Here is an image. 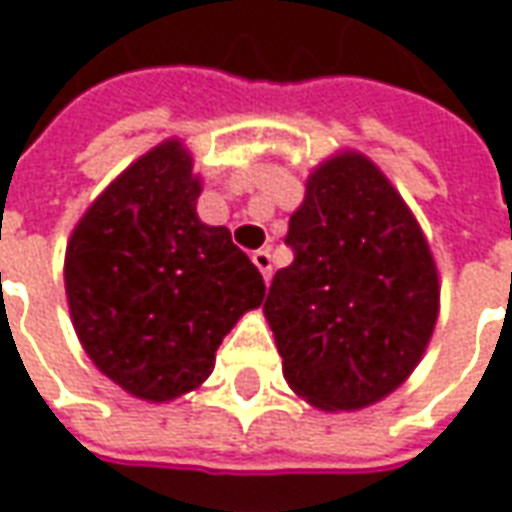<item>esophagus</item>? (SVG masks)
Segmentation results:
<instances>
[{"label": "esophagus", "instance_id": "esophagus-1", "mask_svg": "<svg viewBox=\"0 0 512 512\" xmlns=\"http://www.w3.org/2000/svg\"><path fill=\"white\" fill-rule=\"evenodd\" d=\"M252 263H255L257 268H260V274H263V279H271V271H274V268H271V252H268V249H257L255 255H252Z\"/></svg>", "mask_w": 512, "mask_h": 512}]
</instances>
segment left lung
<instances>
[{"label":"left lung","mask_w":512,"mask_h":512,"mask_svg":"<svg viewBox=\"0 0 512 512\" xmlns=\"http://www.w3.org/2000/svg\"><path fill=\"white\" fill-rule=\"evenodd\" d=\"M285 244L293 263L274 274L263 312L290 389L323 411L395 392L439 318V271L395 186L362 153L326 158Z\"/></svg>","instance_id":"obj_1"}]
</instances>
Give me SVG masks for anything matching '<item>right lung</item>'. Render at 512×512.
Listing matches in <instances>:
<instances>
[{
	"label": "right lung",
	"mask_w": 512,
	"mask_h": 512,
	"mask_svg": "<svg viewBox=\"0 0 512 512\" xmlns=\"http://www.w3.org/2000/svg\"><path fill=\"white\" fill-rule=\"evenodd\" d=\"M191 153L167 139L87 208L65 252L73 329L128 395L164 403L211 376L216 348L266 299L227 227L197 216Z\"/></svg>",
	"instance_id": "right-lung-1"
}]
</instances>
